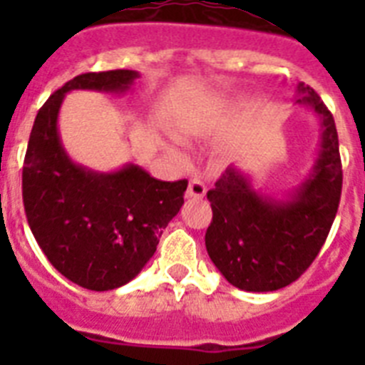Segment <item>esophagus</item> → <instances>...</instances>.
I'll list each match as a JSON object with an SVG mask.
<instances>
[{
  "mask_svg": "<svg viewBox=\"0 0 365 365\" xmlns=\"http://www.w3.org/2000/svg\"><path fill=\"white\" fill-rule=\"evenodd\" d=\"M206 193V186L201 179H192L188 185V192H186V197H195L201 199L205 197Z\"/></svg>",
  "mask_w": 365,
  "mask_h": 365,
  "instance_id": "1",
  "label": "esophagus"
}]
</instances>
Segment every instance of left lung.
Returning <instances> with one entry per match:
<instances>
[{"mask_svg": "<svg viewBox=\"0 0 365 365\" xmlns=\"http://www.w3.org/2000/svg\"><path fill=\"white\" fill-rule=\"evenodd\" d=\"M296 104L320 122V148L311 170L282 197L259 193L237 166H228L214 188L205 245L212 263L230 285L272 292L291 285L309 269L336 217L341 163L334 118L314 89L298 83Z\"/></svg>", "mask_w": 365, "mask_h": 365, "instance_id": "left-lung-1", "label": "left lung"}]
</instances>
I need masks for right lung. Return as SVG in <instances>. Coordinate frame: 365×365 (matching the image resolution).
<instances>
[{
  "label": "right lung",
  "mask_w": 365,
  "mask_h": 365,
  "mask_svg": "<svg viewBox=\"0 0 365 365\" xmlns=\"http://www.w3.org/2000/svg\"><path fill=\"white\" fill-rule=\"evenodd\" d=\"M140 74L117 69L74 76L38 111L24 163L29 227L51 265L89 291L130 283L185 205L188 180L166 182L137 164L95 172L69 157L58 131L71 91H130Z\"/></svg>",
  "instance_id": "right-lung-1"
}]
</instances>
